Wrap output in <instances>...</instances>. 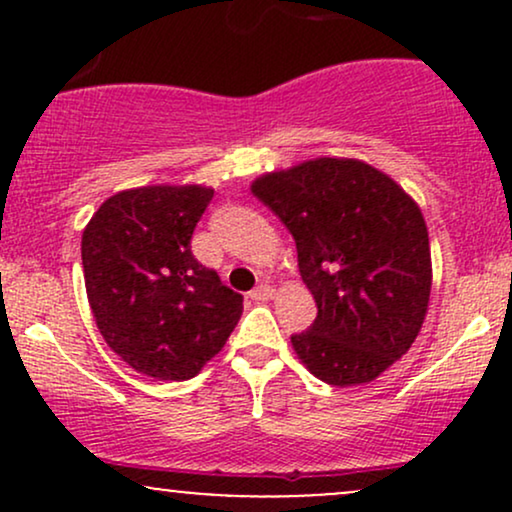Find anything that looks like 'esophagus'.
Masks as SVG:
<instances>
[{
    "label": "esophagus",
    "instance_id": "esophagus-1",
    "mask_svg": "<svg viewBox=\"0 0 512 512\" xmlns=\"http://www.w3.org/2000/svg\"><path fill=\"white\" fill-rule=\"evenodd\" d=\"M274 296V289L269 284H260L257 289L250 291V298L252 301H269V298Z\"/></svg>",
    "mask_w": 512,
    "mask_h": 512
}]
</instances>
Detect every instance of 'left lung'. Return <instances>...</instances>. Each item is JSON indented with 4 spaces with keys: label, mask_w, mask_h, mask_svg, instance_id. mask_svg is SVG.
Returning a JSON list of instances; mask_svg holds the SVG:
<instances>
[{
    "label": "left lung",
    "mask_w": 512,
    "mask_h": 512,
    "mask_svg": "<svg viewBox=\"0 0 512 512\" xmlns=\"http://www.w3.org/2000/svg\"><path fill=\"white\" fill-rule=\"evenodd\" d=\"M296 240L317 317L291 344L327 385H363L402 358L431 296V248L419 204L356 158H313L252 182Z\"/></svg>",
    "instance_id": "1"
}]
</instances>
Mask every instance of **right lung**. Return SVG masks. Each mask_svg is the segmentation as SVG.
Here are the masks:
<instances>
[{
  "label": "right lung",
  "mask_w": 512,
  "mask_h": 512,
  "mask_svg": "<svg viewBox=\"0 0 512 512\" xmlns=\"http://www.w3.org/2000/svg\"><path fill=\"white\" fill-rule=\"evenodd\" d=\"M214 190L117 192L81 236L86 296L105 344L156 380H190L231 337L243 296L195 260L192 233Z\"/></svg>",
  "instance_id": "1"
}]
</instances>
